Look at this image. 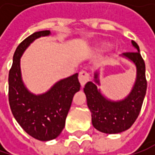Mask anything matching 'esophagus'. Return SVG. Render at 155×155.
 I'll use <instances>...</instances> for the list:
<instances>
[{"label":"esophagus","instance_id":"esophagus-1","mask_svg":"<svg viewBox=\"0 0 155 155\" xmlns=\"http://www.w3.org/2000/svg\"><path fill=\"white\" fill-rule=\"evenodd\" d=\"M78 79H79L81 85L84 86L87 82L90 80V74H89V72H87L86 71H80L79 72V76H78Z\"/></svg>","mask_w":155,"mask_h":155}]
</instances>
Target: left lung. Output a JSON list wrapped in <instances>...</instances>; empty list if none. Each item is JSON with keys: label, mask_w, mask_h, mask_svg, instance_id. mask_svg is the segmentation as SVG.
I'll list each match as a JSON object with an SVG mask.
<instances>
[{"label": "left lung", "mask_w": 155, "mask_h": 155, "mask_svg": "<svg viewBox=\"0 0 155 155\" xmlns=\"http://www.w3.org/2000/svg\"><path fill=\"white\" fill-rule=\"evenodd\" d=\"M132 44L137 51L124 52L122 56L128 58L136 66L137 75L130 94L125 99L113 102L105 98L97 84H100L98 73H95V83L88 82L84 88L87 105L91 112L92 125L96 129L106 134H118L130 128L140 114L147 91L146 67L136 42Z\"/></svg>", "instance_id": "8db88e82"}]
</instances>
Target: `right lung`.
Segmentation results:
<instances>
[{"label": "right lung", "instance_id": "right-lung-1", "mask_svg": "<svg viewBox=\"0 0 155 155\" xmlns=\"http://www.w3.org/2000/svg\"><path fill=\"white\" fill-rule=\"evenodd\" d=\"M50 34L49 30L36 32L16 48L8 75V101L15 120L29 135L39 140H52L62 132L75 93L80 90L78 74L58 81L50 91L33 95L25 87L20 58L34 39Z\"/></svg>", "mask_w": 155, "mask_h": 155}]
</instances>
